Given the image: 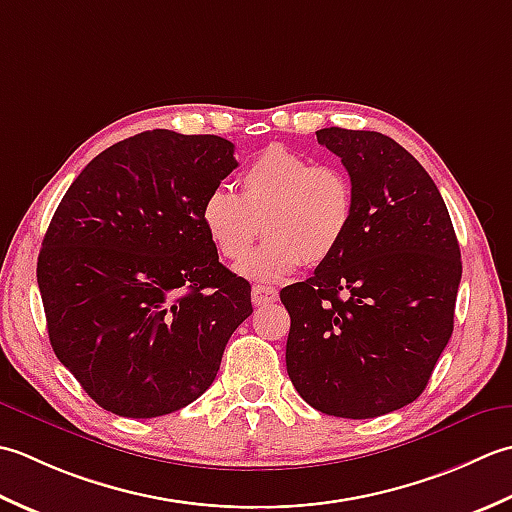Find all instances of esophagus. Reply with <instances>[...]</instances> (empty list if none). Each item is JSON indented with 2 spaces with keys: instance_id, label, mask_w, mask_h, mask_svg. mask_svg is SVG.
<instances>
[{
  "instance_id": "34e87169",
  "label": "esophagus",
  "mask_w": 512,
  "mask_h": 512,
  "mask_svg": "<svg viewBox=\"0 0 512 512\" xmlns=\"http://www.w3.org/2000/svg\"><path fill=\"white\" fill-rule=\"evenodd\" d=\"M278 300V291L274 287H267V285H254L252 289V302L256 307H263V305H271V302Z\"/></svg>"
}]
</instances>
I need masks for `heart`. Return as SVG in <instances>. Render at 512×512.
Instances as JSON below:
<instances>
[{
    "label": "heart",
    "instance_id": "b5f03b06",
    "mask_svg": "<svg viewBox=\"0 0 512 512\" xmlns=\"http://www.w3.org/2000/svg\"><path fill=\"white\" fill-rule=\"evenodd\" d=\"M356 192L340 168L316 165L283 145H269L238 174V196L214 187L201 221L218 254L243 260L263 232L267 241L241 265L256 280H283L302 263L316 267L347 238Z\"/></svg>",
    "mask_w": 512,
    "mask_h": 512
}]
</instances>
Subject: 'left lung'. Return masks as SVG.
I'll return each mask as SVG.
<instances>
[{
    "label": "left lung",
    "mask_w": 512,
    "mask_h": 512,
    "mask_svg": "<svg viewBox=\"0 0 512 512\" xmlns=\"http://www.w3.org/2000/svg\"><path fill=\"white\" fill-rule=\"evenodd\" d=\"M347 168V238L305 283L280 291L291 316L287 373L314 409L369 420L411 404L453 333L462 258L446 203L387 134L316 132Z\"/></svg>",
    "instance_id": "1"
}]
</instances>
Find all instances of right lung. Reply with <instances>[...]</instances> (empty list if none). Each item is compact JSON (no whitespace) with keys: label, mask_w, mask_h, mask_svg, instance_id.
<instances>
[{"label":"right lung","mask_w":512,"mask_h":512,"mask_svg":"<svg viewBox=\"0 0 512 512\" xmlns=\"http://www.w3.org/2000/svg\"><path fill=\"white\" fill-rule=\"evenodd\" d=\"M236 168L223 137L148 130L95 156L61 198L37 283L52 351L101 409H183L252 316V287L218 263L201 221Z\"/></svg>","instance_id":"right-lung-1"}]
</instances>
